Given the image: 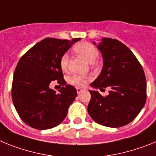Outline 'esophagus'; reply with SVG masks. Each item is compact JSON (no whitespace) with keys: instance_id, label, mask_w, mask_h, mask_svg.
I'll list each match as a JSON object with an SVG mask.
<instances>
[{"instance_id":"1","label":"esophagus","mask_w":156,"mask_h":156,"mask_svg":"<svg viewBox=\"0 0 156 156\" xmlns=\"http://www.w3.org/2000/svg\"><path fill=\"white\" fill-rule=\"evenodd\" d=\"M76 90H77V93H78V94H79V93H81L82 90H83V89H81V88H76Z\"/></svg>"}]
</instances>
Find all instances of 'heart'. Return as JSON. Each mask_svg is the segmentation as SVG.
Masks as SVG:
<instances>
[{
  "mask_svg": "<svg viewBox=\"0 0 156 156\" xmlns=\"http://www.w3.org/2000/svg\"><path fill=\"white\" fill-rule=\"evenodd\" d=\"M74 50L80 55H82L85 59H86L89 63L95 62L99 55L98 50L93 44L89 42H79L74 46ZM69 55L67 53L62 55L59 59V65L63 71H66L68 68ZM89 78L86 76L74 74L69 78V82L71 85L77 87H83L86 85V82Z\"/></svg>",
  "mask_w": 156,
  "mask_h": 156,
  "instance_id": "b5f03b06",
  "label": "heart"
}]
</instances>
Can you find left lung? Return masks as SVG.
<instances>
[{
  "label": "left lung",
  "mask_w": 156,
  "mask_h": 156,
  "mask_svg": "<svg viewBox=\"0 0 156 156\" xmlns=\"http://www.w3.org/2000/svg\"><path fill=\"white\" fill-rule=\"evenodd\" d=\"M97 48L102 54L104 65L91 86L101 91L104 88L110 90L106 97L89 90L91 100L88 112L95 122L104 126H123L131 122L145 104V74L134 54L119 41L104 37Z\"/></svg>",
  "instance_id": "obj_1"
}]
</instances>
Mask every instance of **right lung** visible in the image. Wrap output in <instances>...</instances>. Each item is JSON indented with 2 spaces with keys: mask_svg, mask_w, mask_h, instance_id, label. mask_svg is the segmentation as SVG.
<instances>
[{
  "mask_svg": "<svg viewBox=\"0 0 156 156\" xmlns=\"http://www.w3.org/2000/svg\"><path fill=\"white\" fill-rule=\"evenodd\" d=\"M80 40L44 38L20 58L13 76L12 97L16 112L27 125L48 129L66 118L77 90L63 79L59 59ZM54 80L63 86L58 94L49 87Z\"/></svg>",
  "mask_w": 156,
  "mask_h": 156,
  "instance_id": "1",
  "label": "right lung"
}]
</instances>
